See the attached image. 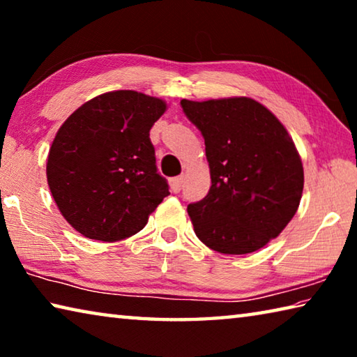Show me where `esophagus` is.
Masks as SVG:
<instances>
[{"label": "esophagus", "mask_w": 357, "mask_h": 357, "mask_svg": "<svg viewBox=\"0 0 357 357\" xmlns=\"http://www.w3.org/2000/svg\"><path fill=\"white\" fill-rule=\"evenodd\" d=\"M184 183V176H176V178H172L170 179V187L174 193H178L181 190V187H183Z\"/></svg>", "instance_id": "obj_1"}]
</instances>
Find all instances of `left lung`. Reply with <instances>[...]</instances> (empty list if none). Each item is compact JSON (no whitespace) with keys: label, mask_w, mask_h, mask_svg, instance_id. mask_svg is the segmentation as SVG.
Returning <instances> with one entry per match:
<instances>
[{"label":"left lung","mask_w":357,"mask_h":357,"mask_svg":"<svg viewBox=\"0 0 357 357\" xmlns=\"http://www.w3.org/2000/svg\"><path fill=\"white\" fill-rule=\"evenodd\" d=\"M204 138L208 195L187 206L204 245L225 255L261 249L293 219L304 168L287 129L250 98L181 100Z\"/></svg>","instance_id":"1"}]
</instances>
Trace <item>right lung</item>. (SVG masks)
<instances>
[{
  "label": "right lung",
  "mask_w": 357,
  "mask_h": 357,
  "mask_svg": "<svg viewBox=\"0 0 357 357\" xmlns=\"http://www.w3.org/2000/svg\"><path fill=\"white\" fill-rule=\"evenodd\" d=\"M165 110L162 99L121 89L88 100L59 128L47 159L48 187L84 238H129L170 195L149 138Z\"/></svg>",
  "instance_id": "add662e5"
}]
</instances>
